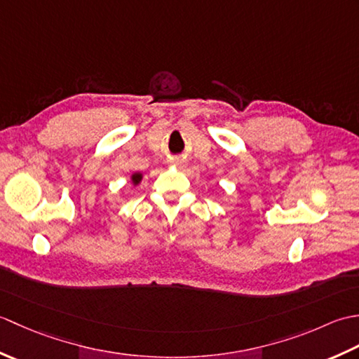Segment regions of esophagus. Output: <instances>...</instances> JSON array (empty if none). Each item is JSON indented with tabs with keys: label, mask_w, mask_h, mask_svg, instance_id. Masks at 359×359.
Instances as JSON below:
<instances>
[{
	"label": "esophagus",
	"mask_w": 359,
	"mask_h": 359,
	"mask_svg": "<svg viewBox=\"0 0 359 359\" xmlns=\"http://www.w3.org/2000/svg\"><path fill=\"white\" fill-rule=\"evenodd\" d=\"M174 163H175V165H182V163H184V162H182L180 158H175V160H174Z\"/></svg>",
	"instance_id": "esophagus-1"
}]
</instances>
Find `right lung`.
Returning <instances> with one entry per match:
<instances>
[{
  "mask_svg": "<svg viewBox=\"0 0 359 359\" xmlns=\"http://www.w3.org/2000/svg\"><path fill=\"white\" fill-rule=\"evenodd\" d=\"M140 180H142V174H134V175H133V182H134V184H139Z\"/></svg>",
  "mask_w": 359,
  "mask_h": 359,
  "instance_id": "right-lung-1",
  "label": "right lung"
}]
</instances>
